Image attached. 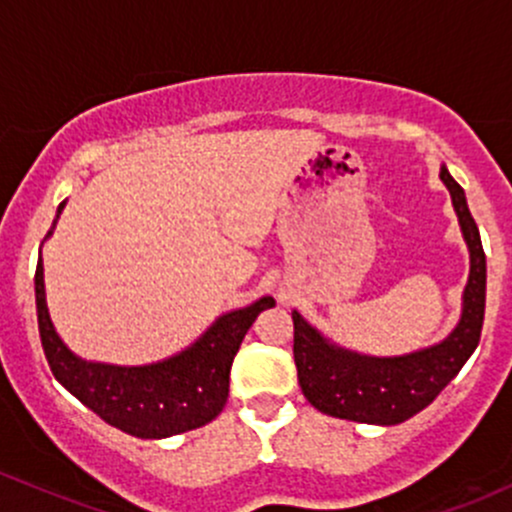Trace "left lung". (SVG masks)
<instances>
[{"label":"left lung","mask_w":512,"mask_h":512,"mask_svg":"<svg viewBox=\"0 0 512 512\" xmlns=\"http://www.w3.org/2000/svg\"><path fill=\"white\" fill-rule=\"evenodd\" d=\"M461 230L471 250L464 314L446 341L402 358H365L328 346L294 311V363L306 400L331 417L368 424H400L429 405L456 378L481 341L486 314V255L478 225L466 206L464 188L441 166Z\"/></svg>","instance_id":"1"}]
</instances>
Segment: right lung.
<instances>
[{
    "label": "right lung",
    "mask_w": 512,
    "mask_h": 512,
    "mask_svg": "<svg viewBox=\"0 0 512 512\" xmlns=\"http://www.w3.org/2000/svg\"><path fill=\"white\" fill-rule=\"evenodd\" d=\"M63 211V203L58 213ZM274 306L272 297L220 316L206 336L176 358L144 368L85 363L53 331L43 294V265L36 267V316L51 373L85 407L112 427L139 439H161L203 427L228 402L230 365L257 314Z\"/></svg>",
    "instance_id": "right-lung-1"
}]
</instances>
